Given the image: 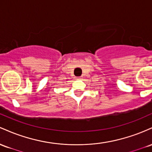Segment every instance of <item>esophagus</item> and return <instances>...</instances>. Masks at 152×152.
<instances>
[{"instance_id":"1","label":"esophagus","mask_w":152,"mask_h":152,"mask_svg":"<svg viewBox=\"0 0 152 152\" xmlns=\"http://www.w3.org/2000/svg\"><path fill=\"white\" fill-rule=\"evenodd\" d=\"M77 80H80V77H77Z\"/></svg>"}]
</instances>
